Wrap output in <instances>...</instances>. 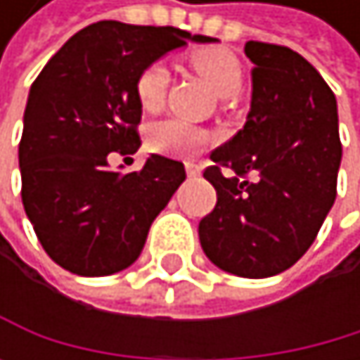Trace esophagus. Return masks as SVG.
<instances>
[{
	"label": "esophagus",
	"instance_id": "34e87169",
	"mask_svg": "<svg viewBox=\"0 0 360 360\" xmlns=\"http://www.w3.org/2000/svg\"><path fill=\"white\" fill-rule=\"evenodd\" d=\"M186 172H188V176H190V179H196V176L200 174V166H196V164L188 162V164H186Z\"/></svg>",
	"mask_w": 360,
	"mask_h": 360
}]
</instances>
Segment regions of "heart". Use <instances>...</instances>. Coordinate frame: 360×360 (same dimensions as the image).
I'll use <instances>...</instances> for the list:
<instances>
[{
    "label": "heart",
    "instance_id": "heart-1",
    "mask_svg": "<svg viewBox=\"0 0 360 360\" xmlns=\"http://www.w3.org/2000/svg\"><path fill=\"white\" fill-rule=\"evenodd\" d=\"M194 71L205 79L220 99H235L244 86V75L240 60L226 49H200L192 56ZM170 84V73L162 62L148 64L136 79V96L142 110L158 112L164 101ZM210 136L202 129L192 127L190 122L168 118L150 129L148 146L164 155H194L200 146L207 144Z\"/></svg>",
    "mask_w": 360,
    "mask_h": 360
}]
</instances>
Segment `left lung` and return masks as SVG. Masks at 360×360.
Listing matches in <instances>:
<instances>
[{
	"mask_svg": "<svg viewBox=\"0 0 360 360\" xmlns=\"http://www.w3.org/2000/svg\"><path fill=\"white\" fill-rule=\"evenodd\" d=\"M244 53L255 64L250 112L202 172L218 200L198 238L220 270L266 278L309 250L335 202L339 118L333 90L300 53L259 40Z\"/></svg>",
	"mask_w": 360,
	"mask_h": 360,
	"instance_id": "obj_1",
	"label": "left lung"
}]
</instances>
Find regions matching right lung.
Masks as SVG:
<instances>
[{
	"label": "right lung",
	"mask_w": 360,
	"mask_h": 360,
	"mask_svg": "<svg viewBox=\"0 0 360 360\" xmlns=\"http://www.w3.org/2000/svg\"><path fill=\"white\" fill-rule=\"evenodd\" d=\"M216 43L176 27L99 21L62 45L30 88L19 142L21 198L45 252L79 276H108L140 257L148 229L186 181L150 155L142 170H110V153L140 148L136 79L164 53Z\"/></svg>",
	"instance_id": "1"
}]
</instances>
